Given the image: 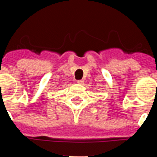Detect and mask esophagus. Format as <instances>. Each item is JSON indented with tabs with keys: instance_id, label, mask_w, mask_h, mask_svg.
Instances as JSON below:
<instances>
[{
	"instance_id": "34e87169",
	"label": "esophagus",
	"mask_w": 157,
	"mask_h": 157,
	"mask_svg": "<svg viewBox=\"0 0 157 157\" xmlns=\"http://www.w3.org/2000/svg\"><path fill=\"white\" fill-rule=\"evenodd\" d=\"M76 82L79 83V84H83V83H84V81H83V80H78V81H76Z\"/></svg>"
}]
</instances>
